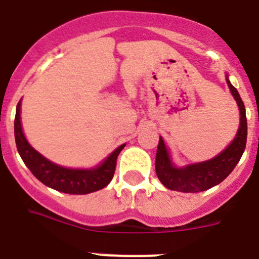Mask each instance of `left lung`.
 <instances>
[{
	"instance_id": "obj_1",
	"label": "left lung",
	"mask_w": 259,
	"mask_h": 259,
	"mask_svg": "<svg viewBox=\"0 0 259 259\" xmlns=\"http://www.w3.org/2000/svg\"><path fill=\"white\" fill-rule=\"evenodd\" d=\"M226 80L230 87V91H231L232 96L235 97L239 109H240V127H239L236 137L215 158L207 160V162L186 165L184 168H176L172 164L164 141L160 137L158 150H156L155 170L158 179L167 189L181 191V193L205 191V190L224 181L240 160L241 155L245 150L246 135H248L245 106H244L238 90L230 83L229 78H226Z\"/></svg>"
}]
</instances>
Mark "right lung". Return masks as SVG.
Here are the masks:
<instances>
[{
    "label": "right lung",
    "instance_id": "add662e5",
    "mask_svg": "<svg viewBox=\"0 0 259 259\" xmlns=\"http://www.w3.org/2000/svg\"><path fill=\"white\" fill-rule=\"evenodd\" d=\"M14 130H15L16 148L23 162L29 168L30 172L46 186L65 194L83 195V194H90L104 189L113 179L115 165H117V158L122 149L124 148V145H120L117 150H114L105 159V162L101 163L96 168L69 169V168L54 164L29 145V142L27 141L21 130L20 101L16 106Z\"/></svg>",
    "mask_w": 259,
    "mask_h": 259
}]
</instances>
